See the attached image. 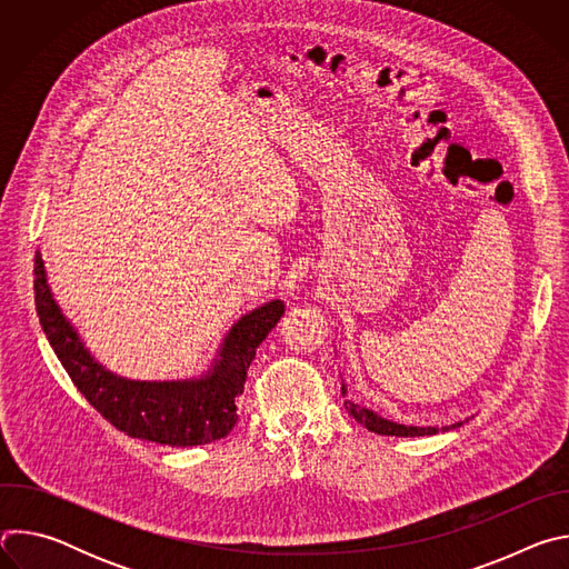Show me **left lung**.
<instances>
[{"mask_svg": "<svg viewBox=\"0 0 569 569\" xmlns=\"http://www.w3.org/2000/svg\"><path fill=\"white\" fill-rule=\"evenodd\" d=\"M345 408L349 412V417H353L358 423H362V428L376 432V435H387V437H426V435H437L439 428H415V426H400V423H393V421H387V419H380L378 415H373L371 410H365L360 408V405L347 400ZM461 423H455L450 428H459ZM441 430H448V428H441Z\"/></svg>", "mask_w": 569, "mask_h": 569, "instance_id": "left-lung-1", "label": "left lung"}]
</instances>
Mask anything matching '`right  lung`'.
<instances>
[{
  "mask_svg": "<svg viewBox=\"0 0 569 569\" xmlns=\"http://www.w3.org/2000/svg\"><path fill=\"white\" fill-rule=\"evenodd\" d=\"M36 310L42 331L73 387L119 432L159 446L189 448L218 441L238 421L236 396L268 333L286 312L279 299L242 317L224 338L213 371L191 382H132L97 365L64 321L36 254Z\"/></svg>",
  "mask_w": 569,
  "mask_h": 569,
  "instance_id": "obj_1",
  "label": "right lung"
}]
</instances>
